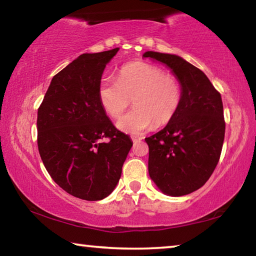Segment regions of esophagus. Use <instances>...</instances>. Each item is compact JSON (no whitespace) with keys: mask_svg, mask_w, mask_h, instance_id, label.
Masks as SVG:
<instances>
[{"mask_svg":"<svg viewBox=\"0 0 256 256\" xmlns=\"http://www.w3.org/2000/svg\"><path fill=\"white\" fill-rule=\"evenodd\" d=\"M142 138H142V136H132V141L134 142V144H138V142H140L141 140H142Z\"/></svg>","mask_w":256,"mask_h":256,"instance_id":"esophagus-1","label":"esophagus"}]
</instances>
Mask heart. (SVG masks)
I'll use <instances>...</instances> for the list:
<instances>
[{"label": "heart", "instance_id": "b5f03b06", "mask_svg": "<svg viewBox=\"0 0 256 256\" xmlns=\"http://www.w3.org/2000/svg\"><path fill=\"white\" fill-rule=\"evenodd\" d=\"M99 100L112 118H118L133 100L134 107L118 122L120 131L141 134L164 126L175 118L183 100L178 78L164 68L144 62H134L120 70L118 81L104 79L99 84Z\"/></svg>", "mask_w": 256, "mask_h": 256}]
</instances>
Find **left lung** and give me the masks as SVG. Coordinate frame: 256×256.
I'll return each mask as SVG.
<instances>
[{"instance_id":"1","label":"left lung","mask_w":256,"mask_h":256,"mask_svg":"<svg viewBox=\"0 0 256 256\" xmlns=\"http://www.w3.org/2000/svg\"><path fill=\"white\" fill-rule=\"evenodd\" d=\"M144 56L170 66L183 86L175 118L146 138L149 175L168 196H186L202 188L218 164L226 128L222 96L200 68L180 56L158 52Z\"/></svg>"}]
</instances>
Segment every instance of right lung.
Instances as JSON below:
<instances>
[{
  "instance_id": "obj_1",
  "label": "right lung",
  "mask_w": 256,
  "mask_h": 256,
  "mask_svg": "<svg viewBox=\"0 0 256 256\" xmlns=\"http://www.w3.org/2000/svg\"><path fill=\"white\" fill-rule=\"evenodd\" d=\"M118 50L80 55L54 76L38 108L44 166L60 188L81 200L110 196L133 144L107 118L98 94L104 68Z\"/></svg>"
}]
</instances>
